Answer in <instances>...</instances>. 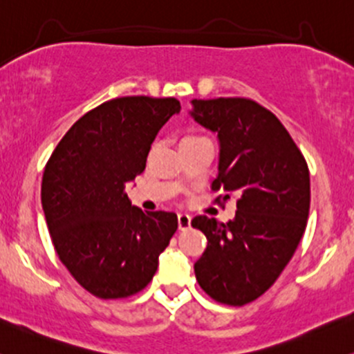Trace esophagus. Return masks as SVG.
Segmentation results:
<instances>
[{
    "label": "esophagus",
    "mask_w": 354,
    "mask_h": 354,
    "mask_svg": "<svg viewBox=\"0 0 354 354\" xmlns=\"http://www.w3.org/2000/svg\"><path fill=\"white\" fill-rule=\"evenodd\" d=\"M177 221H178V229H180V230H187L190 227V216H189V214H178Z\"/></svg>",
    "instance_id": "esophagus-1"
}]
</instances>
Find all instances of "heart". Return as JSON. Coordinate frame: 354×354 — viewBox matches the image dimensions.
<instances>
[{"label": "heart", "mask_w": 354, "mask_h": 354, "mask_svg": "<svg viewBox=\"0 0 354 354\" xmlns=\"http://www.w3.org/2000/svg\"><path fill=\"white\" fill-rule=\"evenodd\" d=\"M198 138H204V137H198V135H185L184 138H182L180 144H184V142H192V140H198Z\"/></svg>", "instance_id": "1"}]
</instances>
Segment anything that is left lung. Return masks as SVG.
Wrapping results in <instances>:
<instances>
[{"label": "left lung", "instance_id": "8db88e82", "mask_svg": "<svg viewBox=\"0 0 354 354\" xmlns=\"http://www.w3.org/2000/svg\"><path fill=\"white\" fill-rule=\"evenodd\" d=\"M192 117L217 133L219 174L214 198L237 196L236 217H194L207 237L194 264L197 283L217 303L244 306L263 296L296 252L309 216V169L279 118L251 98L192 100Z\"/></svg>", "mask_w": 354, "mask_h": 354}]
</instances>
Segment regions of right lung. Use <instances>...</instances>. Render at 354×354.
I'll return each mask as SVG.
<instances>
[{
  "label": "right lung",
  "instance_id": "right-lung-1",
  "mask_svg": "<svg viewBox=\"0 0 354 354\" xmlns=\"http://www.w3.org/2000/svg\"><path fill=\"white\" fill-rule=\"evenodd\" d=\"M177 98L103 102L63 135L45 165L41 205L55 251L77 283L100 299L130 297L152 281L177 230L174 212H144L125 187L145 170Z\"/></svg>",
  "mask_w": 354,
  "mask_h": 354
}]
</instances>
